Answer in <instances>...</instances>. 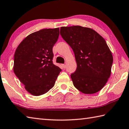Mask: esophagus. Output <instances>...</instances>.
Segmentation results:
<instances>
[{
  "label": "esophagus",
  "mask_w": 129,
  "mask_h": 129,
  "mask_svg": "<svg viewBox=\"0 0 129 129\" xmlns=\"http://www.w3.org/2000/svg\"><path fill=\"white\" fill-rule=\"evenodd\" d=\"M62 67H63V68H65V67H66V65H65V64H62Z\"/></svg>",
  "instance_id": "esophagus-1"
}]
</instances>
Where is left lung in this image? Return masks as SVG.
<instances>
[{
  "instance_id": "obj_1",
  "label": "left lung",
  "mask_w": 129,
  "mask_h": 129,
  "mask_svg": "<svg viewBox=\"0 0 129 129\" xmlns=\"http://www.w3.org/2000/svg\"><path fill=\"white\" fill-rule=\"evenodd\" d=\"M60 35L74 53L77 68L70 75L74 87L85 94L97 93L110 78L113 57L105 39L94 30L61 27Z\"/></svg>"
}]
</instances>
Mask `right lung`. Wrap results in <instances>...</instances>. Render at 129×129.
<instances>
[{"label":"right lung","instance_id":"1","mask_svg":"<svg viewBox=\"0 0 129 129\" xmlns=\"http://www.w3.org/2000/svg\"><path fill=\"white\" fill-rule=\"evenodd\" d=\"M59 36V28L41 29L27 36L15 51L14 73L27 91L35 96L51 89L61 71L52 62V47Z\"/></svg>","mask_w":129,"mask_h":129}]
</instances>
